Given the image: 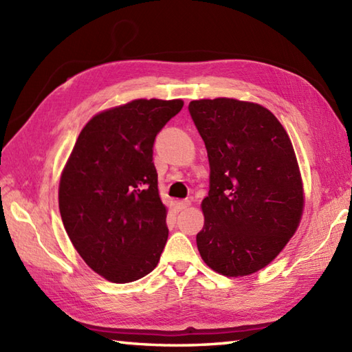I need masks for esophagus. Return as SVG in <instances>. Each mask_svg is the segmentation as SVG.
I'll return each instance as SVG.
<instances>
[{
    "mask_svg": "<svg viewBox=\"0 0 352 352\" xmlns=\"http://www.w3.org/2000/svg\"><path fill=\"white\" fill-rule=\"evenodd\" d=\"M190 201L189 199H182V201H177L175 203V207H177V210L178 212H182V210H186V208L188 207H190Z\"/></svg>",
    "mask_w": 352,
    "mask_h": 352,
    "instance_id": "34e87169",
    "label": "esophagus"
}]
</instances>
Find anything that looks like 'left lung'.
Returning <instances> with one entry per match:
<instances>
[{"instance_id":"8db88e82","label":"left lung","mask_w":352,"mask_h":352,"mask_svg":"<svg viewBox=\"0 0 352 352\" xmlns=\"http://www.w3.org/2000/svg\"><path fill=\"white\" fill-rule=\"evenodd\" d=\"M190 116L210 163L197 245L226 276L260 271L300 227L304 186L294 145L271 110L234 98L197 100Z\"/></svg>"}]
</instances>
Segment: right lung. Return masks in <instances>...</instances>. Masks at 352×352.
Wrapping results in <instances>:
<instances>
[{
  "label": "right lung",
  "instance_id": "add662e5",
  "mask_svg": "<svg viewBox=\"0 0 352 352\" xmlns=\"http://www.w3.org/2000/svg\"><path fill=\"white\" fill-rule=\"evenodd\" d=\"M183 100H133L96 113L80 131L58 184L74 248L111 283L149 274L168 241L153 145Z\"/></svg>",
  "mask_w": 352,
  "mask_h": 352
}]
</instances>
